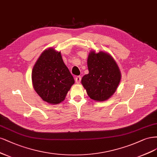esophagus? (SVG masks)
<instances>
[{"mask_svg":"<svg viewBox=\"0 0 157 157\" xmlns=\"http://www.w3.org/2000/svg\"><path fill=\"white\" fill-rule=\"evenodd\" d=\"M81 79H82V77H81V76H77L76 78H75V83L79 84L81 82Z\"/></svg>","mask_w":157,"mask_h":157,"instance_id":"34e87169","label":"esophagus"}]
</instances>
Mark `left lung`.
Masks as SVG:
<instances>
[{"label": "left lung", "instance_id": "obj_1", "mask_svg": "<svg viewBox=\"0 0 157 157\" xmlns=\"http://www.w3.org/2000/svg\"><path fill=\"white\" fill-rule=\"evenodd\" d=\"M87 66L89 74L82 78V84L88 96L99 102L107 100L116 91L121 79L117 64L109 53L92 51Z\"/></svg>", "mask_w": 157, "mask_h": 157}]
</instances>
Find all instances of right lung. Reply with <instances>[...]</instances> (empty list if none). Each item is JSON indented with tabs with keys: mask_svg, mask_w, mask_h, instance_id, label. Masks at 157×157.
I'll return each instance as SVG.
<instances>
[{
	"mask_svg": "<svg viewBox=\"0 0 157 157\" xmlns=\"http://www.w3.org/2000/svg\"><path fill=\"white\" fill-rule=\"evenodd\" d=\"M32 82L35 91L44 101L58 104L65 99L74 79L60 52L52 48L44 50L35 63Z\"/></svg>",
	"mask_w": 157,
	"mask_h": 157,
	"instance_id": "1",
	"label": "right lung"
}]
</instances>
